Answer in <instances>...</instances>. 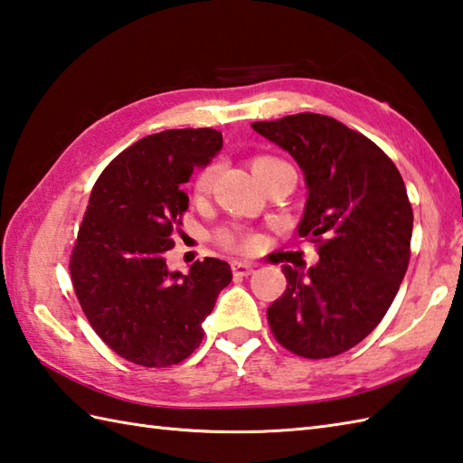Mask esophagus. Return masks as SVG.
Masks as SVG:
<instances>
[{"label": "esophagus", "mask_w": 463, "mask_h": 463, "mask_svg": "<svg viewBox=\"0 0 463 463\" xmlns=\"http://www.w3.org/2000/svg\"><path fill=\"white\" fill-rule=\"evenodd\" d=\"M254 270L252 264L242 262V260H234L232 262V274L234 277H249V274Z\"/></svg>", "instance_id": "1"}]
</instances>
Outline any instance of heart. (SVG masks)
I'll return each instance as SVG.
<instances>
[{
	"instance_id": "heart-1",
	"label": "heart",
	"mask_w": 463,
	"mask_h": 463,
	"mask_svg": "<svg viewBox=\"0 0 463 463\" xmlns=\"http://www.w3.org/2000/svg\"><path fill=\"white\" fill-rule=\"evenodd\" d=\"M280 165H287V163L277 159V156H269V155H260L252 161L254 171H257L260 179H264V176H267L274 169V166H280ZM216 169H219L216 163H209V165H204L199 173H196L194 181H193V193L196 196H203V194L211 191V186L214 183V176H216ZM237 242L244 249H252V247H257V237H254V234H249V232H241L237 237Z\"/></svg>"
}]
</instances>
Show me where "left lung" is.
Here are the masks:
<instances>
[{"label":"left lung","mask_w":463,"mask_h":463,"mask_svg":"<svg viewBox=\"0 0 463 463\" xmlns=\"http://www.w3.org/2000/svg\"><path fill=\"white\" fill-rule=\"evenodd\" d=\"M288 151L308 186L298 234L318 262L282 264L287 290L269 310L274 340L297 356L332 358L378 326L410 262L414 213L390 156L362 133L318 113L252 123Z\"/></svg>","instance_id":"left-lung-1"}]
</instances>
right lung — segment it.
I'll use <instances>...</instances> for the list:
<instances>
[{
  "instance_id": "add662e5",
  "label": "right lung",
  "mask_w": 463,
  "mask_h": 463,
  "mask_svg": "<svg viewBox=\"0 0 463 463\" xmlns=\"http://www.w3.org/2000/svg\"><path fill=\"white\" fill-rule=\"evenodd\" d=\"M216 129H169L143 137L105 166L69 259L81 310L107 346L145 368L189 358L203 320L232 280L229 262L194 260L189 274L166 269L181 232L194 166L221 151Z\"/></svg>"
}]
</instances>
